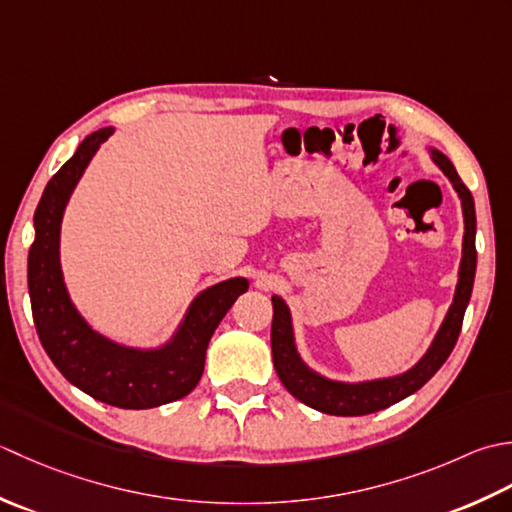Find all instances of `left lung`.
Returning a JSON list of instances; mask_svg holds the SVG:
<instances>
[{
    "mask_svg": "<svg viewBox=\"0 0 512 512\" xmlns=\"http://www.w3.org/2000/svg\"><path fill=\"white\" fill-rule=\"evenodd\" d=\"M431 159L440 168L448 181L453 183L457 196L462 201L464 214V243H462V260L460 271H457V287L453 296V305L448 307V314L442 322L440 331L435 333L429 351L424 353L420 362L413 364L409 371L391 378L364 380V382H338L329 380L325 375L316 373L302 362L296 349L294 325H291V311L280 296H271L274 305V320H271V356H274V367L280 382L285 389L294 395L302 404L311 406L320 413L329 415H367L387 409V406L409 398L411 393L422 389L429 382L437 369L442 367L446 358L457 342V336L462 331L464 311L471 300V291L475 283V267H477V252H475V201L468 187L462 183L460 174L448 161V156L440 150L431 148Z\"/></svg>",
    "mask_w": 512,
    "mask_h": 512,
    "instance_id": "left-lung-1",
    "label": "left lung"
}]
</instances>
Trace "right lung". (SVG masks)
<instances>
[{
	"mask_svg": "<svg viewBox=\"0 0 512 512\" xmlns=\"http://www.w3.org/2000/svg\"><path fill=\"white\" fill-rule=\"evenodd\" d=\"M112 132L114 128H101L88 134L41 194L35 243L28 252L30 307L41 347L70 384L119 409H154L185 398L196 387L214 329L249 283L238 276L201 291L174 336L156 349L125 347L83 320L61 274V218L81 174Z\"/></svg>",
	"mask_w": 512,
	"mask_h": 512,
	"instance_id": "right-lung-1",
	"label": "right lung"
}]
</instances>
